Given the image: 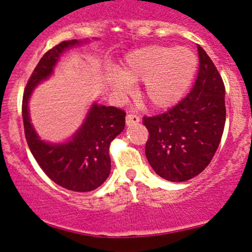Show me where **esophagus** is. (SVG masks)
I'll return each mask as SVG.
<instances>
[{"instance_id":"34e87169","label":"esophagus","mask_w":252,"mask_h":252,"mask_svg":"<svg viewBox=\"0 0 252 252\" xmlns=\"http://www.w3.org/2000/svg\"><path fill=\"white\" fill-rule=\"evenodd\" d=\"M140 121V118L138 117L137 114H133V113H129V114L126 115V125L127 126H132L135 125Z\"/></svg>"}]
</instances>
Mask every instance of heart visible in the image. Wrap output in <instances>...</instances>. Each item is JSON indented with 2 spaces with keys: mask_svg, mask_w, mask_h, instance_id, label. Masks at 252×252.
Segmentation results:
<instances>
[{
  "mask_svg": "<svg viewBox=\"0 0 252 252\" xmlns=\"http://www.w3.org/2000/svg\"><path fill=\"white\" fill-rule=\"evenodd\" d=\"M197 70V58L187 47L149 45L131 51L120 71H113L108 82L115 93L126 95L131 83L144 82V97L157 109L169 108L185 96Z\"/></svg>",
  "mask_w": 252,
  "mask_h": 252,
  "instance_id": "1",
  "label": "heart"
}]
</instances>
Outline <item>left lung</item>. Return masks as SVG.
Masks as SVG:
<instances>
[{
	"label": "left lung",
	"instance_id": "left-lung-1",
	"mask_svg": "<svg viewBox=\"0 0 252 252\" xmlns=\"http://www.w3.org/2000/svg\"><path fill=\"white\" fill-rule=\"evenodd\" d=\"M199 73L193 89L168 112L144 117L145 155L157 175L183 182L199 175L216 154L226 120L225 86L206 51L197 45Z\"/></svg>",
	"mask_w": 252,
	"mask_h": 252
}]
</instances>
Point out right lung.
Listing matches in <instances>:
<instances>
[{
	"label": "right lung",
	"instance_id": "1",
	"mask_svg": "<svg viewBox=\"0 0 252 252\" xmlns=\"http://www.w3.org/2000/svg\"><path fill=\"white\" fill-rule=\"evenodd\" d=\"M80 42L82 41L76 39L62 41L42 56L25 88L22 119L28 148L42 171L65 189L90 191L100 187L109 176V145L125 128L126 113L115 107L94 103L81 128L71 140L63 144H50L40 140L28 114V101L33 89L52 73L62 53Z\"/></svg>",
	"mask_w": 252,
	"mask_h": 252
}]
</instances>
